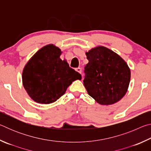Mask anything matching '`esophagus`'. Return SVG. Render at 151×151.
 Returning a JSON list of instances; mask_svg holds the SVG:
<instances>
[{
    "label": "esophagus",
    "instance_id": "1",
    "mask_svg": "<svg viewBox=\"0 0 151 151\" xmlns=\"http://www.w3.org/2000/svg\"><path fill=\"white\" fill-rule=\"evenodd\" d=\"M76 71H77V72L78 73H80V74H81V73H82V70H81V68H76Z\"/></svg>",
    "mask_w": 151,
    "mask_h": 151
}]
</instances>
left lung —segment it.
<instances>
[{"label": "left lung", "instance_id": "left-lung-1", "mask_svg": "<svg viewBox=\"0 0 151 151\" xmlns=\"http://www.w3.org/2000/svg\"><path fill=\"white\" fill-rule=\"evenodd\" d=\"M86 55L88 63L85 67L83 83L88 94L103 105L119 101L126 94L131 80L127 63L102 46L92 48Z\"/></svg>", "mask_w": 151, "mask_h": 151}]
</instances>
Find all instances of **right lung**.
Segmentation results:
<instances>
[{
    "label": "right lung",
    "mask_w": 151,
    "mask_h": 151,
    "mask_svg": "<svg viewBox=\"0 0 151 151\" xmlns=\"http://www.w3.org/2000/svg\"><path fill=\"white\" fill-rule=\"evenodd\" d=\"M61 50L48 45L37 51L22 72V84L30 98L38 103L50 104L63 96L81 74L60 58Z\"/></svg>",
    "instance_id": "obj_1"
}]
</instances>
